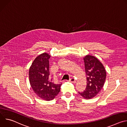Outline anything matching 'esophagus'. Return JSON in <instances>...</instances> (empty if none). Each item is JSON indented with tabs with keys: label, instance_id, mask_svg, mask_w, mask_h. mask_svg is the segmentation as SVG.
Segmentation results:
<instances>
[{
	"label": "esophagus",
	"instance_id": "1",
	"mask_svg": "<svg viewBox=\"0 0 127 127\" xmlns=\"http://www.w3.org/2000/svg\"><path fill=\"white\" fill-rule=\"evenodd\" d=\"M69 81L70 82H71V83H76V80L74 78H70V79H69Z\"/></svg>",
	"mask_w": 127,
	"mask_h": 127
}]
</instances>
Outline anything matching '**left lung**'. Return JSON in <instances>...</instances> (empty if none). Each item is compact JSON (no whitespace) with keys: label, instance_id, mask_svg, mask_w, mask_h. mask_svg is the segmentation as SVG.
Masks as SVG:
<instances>
[{"label":"left lung","instance_id":"left-lung-1","mask_svg":"<svg viewBox=\"0 0 127 127\" xmlns=\"http://www.w3.org/2000/svg\"><path fill=\"white\" fill-rule=\"evenodd\" d=\"M87 85L85 90L78 93L85 99L96 96L102 88L106 78V71L103 64L94 56L87 55L83 58Z\"/></svg>","mask_w":127,"mask_h":127}]
</instances>
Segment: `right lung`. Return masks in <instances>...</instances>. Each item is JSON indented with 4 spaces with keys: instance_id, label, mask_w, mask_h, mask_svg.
<instances>
[{
    "instance_id": "right-lung-1",
    "label": "right lung",
    "mask_w": 127,
    "mask_h": 127,
    "mask_svg": "<svg viewBox=\"0 0 127 127\" xmlns=\"http://www.w3.org/2000/svg\"><path fill=\"white\" fill-rule=\"evenodd\" d=\"M51 56L42 53L32 62L29 69V80L34 93L43 100L55 98L60 91L62 83L55 84L50 78L49 59Z\"/></svg>"
}]
</instances>
